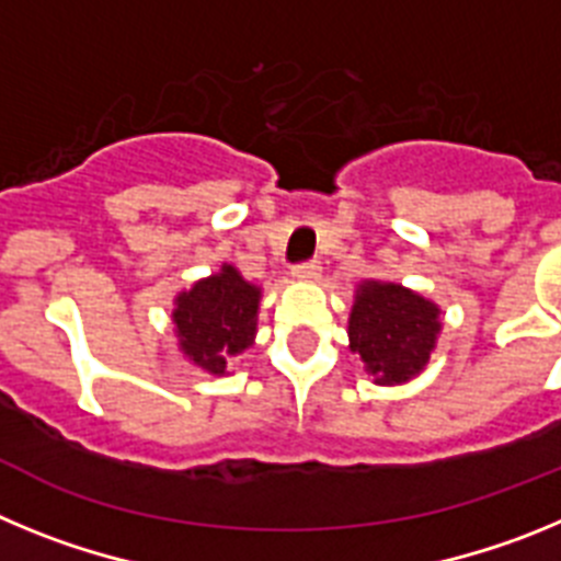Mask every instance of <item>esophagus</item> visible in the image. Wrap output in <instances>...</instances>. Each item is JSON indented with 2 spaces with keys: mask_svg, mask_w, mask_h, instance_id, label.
Wrapping results in <instances>:
<instances>
[{
  "mask_svg": "<svg viewBox=\"0 0 561 561\" xmlns=\"http://www.w3.org/2000/svg\"><path fill=\"white\" fill-rule=\"evenodd\" d=\"M320 272H323L320 261H317V257H311V261H300V264L291 270V275H295L297 280H317V277H320Z\"/></svg>",
  "mask_w": 561,
  "mask_h": 561,
  "instance_id": "obj_1",
  "label": "esophagus"
}]
</instances>
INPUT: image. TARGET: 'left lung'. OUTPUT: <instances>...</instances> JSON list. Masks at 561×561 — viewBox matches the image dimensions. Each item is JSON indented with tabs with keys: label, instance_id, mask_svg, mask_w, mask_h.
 I'll return each instance as SVG.
<instances>
[{
	"label": "left lung",
	"instance_id": "obj_1",
	"mask_svg": "<svg viewBox=\"0 0 561 561\" xmlns=\"http://www.w3.org/2000/svg\"><path fill=\"white\" fill-rule=\"evenodd\" d=\"M440 331L438 309L396 284L368 280L351 311V351L365 359L381 385L408 381L430 359Z\"/></svg>",
	"mask_w": 561,
	"mask_h": 561
}]
</instances>
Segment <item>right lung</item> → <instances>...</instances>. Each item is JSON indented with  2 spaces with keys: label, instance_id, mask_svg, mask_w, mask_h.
<instances>
[{
  "label": "right lung",
  "instance_id": "1",
  "mask_svg": "<svg viewBox=\"0 0 561 561\" xmlns=\"http://www.w3.org/2000/svg\"><path fill=\"white\" fill-rule=\"evenodd\" d=\"M257 295L232 266L182 291L173 309L182 351L210 374H225L227 356L244 351L255 336Z\"/></svg>",
  "mask_w": 561,
  "mask_h": 561
}]
</instances>
